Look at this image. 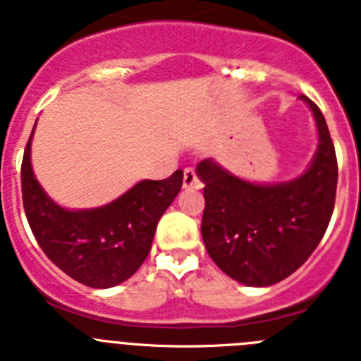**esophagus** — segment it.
Segmentation results:
<instances>
[{
	"instance_id": "esophagus-1",
	"label": "esophagus",
	"mask_w": 361,
	"mask_h": 361,
	"mask_svg": "<svg viewBox=\"0 0 361 361\" xmlns=\"http://www.w3.org/2000/svg\"><path fill=\"white\" fill-rule=\"evenodd\" d=\"M183 188L184 190H200V188H202V183L199 180V177H197L193 168H186V170H184Z\"/></svg>"
}]
</instances>
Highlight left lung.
I'll use <instances>...</instances> for the list:
<instances>
[{"label":"left lung","instance_id":"obj_1","mask_svg":"<svg viewBox=\"0 0 361 361\" xmlns=\"http://www.w3.org/2000/svg\"><path fill=\"white\" fill-rule=\"evenodd\" d=\"M317 124L318 146L298 177L262 184L226 170L213 159L197 166L206 208L202 240L213 262L233 280L267 288L311 257L329 226L338 164L320 108L302 95Z\"/></svg>","mask_w":361,"mask_h":361}]
</instances>
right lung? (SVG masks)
<instances>
[{"mask_svg":"<svg viewBox=\"0 0 361 361\" xmlns=\"http://www.w3.org/2000/svg\"><path fill=\"white\" fill-rule=\"evenodd\" d=\"M34 132L36 124L25 148L21 191L37 244L59 269L88 288L119 286L148 257L159 220L183 186V170L164 180H139L99 208H63L50 199L32 170Z\"/></svg>","mask_w":361,"mask_h":361,"instance_id":"obj_1","label":"right lung"}]
</instances>
